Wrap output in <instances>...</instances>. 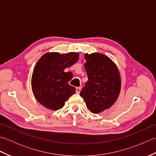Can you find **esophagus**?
<instances>
[{
	"instance_id": "1",
	"label": "esophagus",
	"mask_w": 156,
	"mask_h": 156,
	"mask_svg": "<svg viewBox=\"0 0 156 156\" xmlns=\"http://www.w3.org/2000/svg\"><path fill=\"white\" fill-rule=\"evenodd\" d=\"M80 90H81V88L80 87H76V93H77V94L80 93Z\"/></svg>"
}]
</instances>
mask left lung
I'll use <instances>...</instances> for the list:
<instances>
[{"label": "left lung", "mask_w": 156, "mask_h": 156, "mask_svg": "<svg viewBox=\"0 0 156 156\" xmlns=\"http://www.w3.org/2000/svg\"><path fill=\"white\" fill-rule=\"evenodd\" d=\"M88 80L80 91L88 109L99 113L110 108L119 97L121 77L114 62L99 53L84 54Z\"/></svg>", "instance_id": "1"}]
</instances>
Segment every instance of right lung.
<instances>
[{
	"instance_id": "add662e5",
	"label": "right lung",
	"mask_w": 156,
	"mask_h": 156,
	"mask_svg": "<svg viewBox=\"0 0 156 156\" xmlns=\"http://www.w3.org/2000/svg\"><path fill=\"white\" fill-rule=\"evenodd\" d=\"M78 59V54L74 52L66 54L51 52L41 56L35 66L31 78L33 92L39 103L53 111L64 107L76 92L75 87L68 84L73 74L64 70Z\"/></svg>"
}]
</instances>
